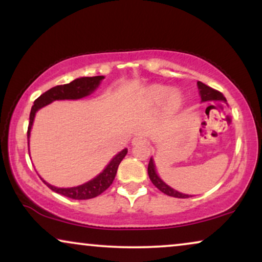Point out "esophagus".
I'll return each mask as SVG.
<instances>
[{
	"label": "esophagus",
	"instance_id": "34e87169",
	"mask_svg": "<svg viewBox=\"0 0 262 262\" xmlns=\"http://www.w3.org/2000/svg\"><path fill=\"white\" fill-rule=\"evenodd\" d=\"M147 144V139L145 137H142V135H137V137L133 138V140H132V145L133 146H139V145H146Z\"/></svg>",
	"mask_w": 262,
	"mask_h": 262
}]
</instances>
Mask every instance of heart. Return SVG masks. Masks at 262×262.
Segmentation results:
<instances>
[{
  "label": "heart",
  "instance_id": "obj_1",
  "mask_svg": "<svg viewBox=\"0 0 262 262\" xmlns=\"http://www.w3.org/2000/svg\"><path fill=\"white\" fill-rule=\"evenodd\" d=\"M144 100L148 105H159L163 102L164 110L173 113L181 106L182 97L179 91H170V87L165 85H152L145 91Z\"/></svg>",
  "mask_w": 262,
  "mask_h": 262
}]
</instances>
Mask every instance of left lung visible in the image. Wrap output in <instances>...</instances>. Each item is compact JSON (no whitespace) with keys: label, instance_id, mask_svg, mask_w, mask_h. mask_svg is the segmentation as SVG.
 <instances>
[{"label":"left lung","instance_id":"8db88e82","mask_svg":"<svg viewBox=\"0 0 262 262\" xmlns=\"http://www.w3.org/2000/svg\"><path fill=\"white\" fill-rule=\"evenodd\" d=\"M198 89H199V93H200L202 102H224V103H226V99H225V97L223 96V93H221L217 90H213L210 86L205 85V83H202L201 81H198ZM147 171H148L149 180L152 181V183L155 184V186L158 188L160 191H163L164 194L169 195V196L180 198V199H187V198L191 196V195L180 193V191L172 189L171 187L167 186L165 182H163V181L160 180V177L157 175L156 165H155V162H153L152 158L149 159Z\"/></svg>","mask_w":262,"mask_h":262}]
</instances>
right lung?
I'll use <instances>...</instances> for the list:
<instances>
[{
    "instance_id": "obj_1",
    "label": "right lung",
    "mask_w": 262,
    "mask_h": 262,
    "mask_svg": "<svg viewBox=\"0 0 262 262\" xmlns=\"http://www.w3.org/2000/svg\"><path fill=\"white\" fill-rule=\"evenodd\" d=\"M103 79V75L83 76V78L73 80L72 82L66 83V85H58L52 87V89L38 97V98L34 100L33 106L30 113V123L29 128H27V141H30L31 128H32L34 116H36V113L38 110L41 109V107L45 105H48V104L52 103L54 100L83 98V97L91 95V93L99 86V83ZM127 152L128 149L124 148L123 151L117 153L98 176H96L95 179L89 181V182L81 184V186L72 188H57L55 186H51V184H49L48 182H45L43 179L41 180H43V182L47 184L52 191L63 195V196L75 199V200H87V199L96 198L102 194L103 191H105L107 188L111 186V183L114 182L118 165H120L122 159L124 158L125 155H127Z\"/></svg>"
}]
</instances>
